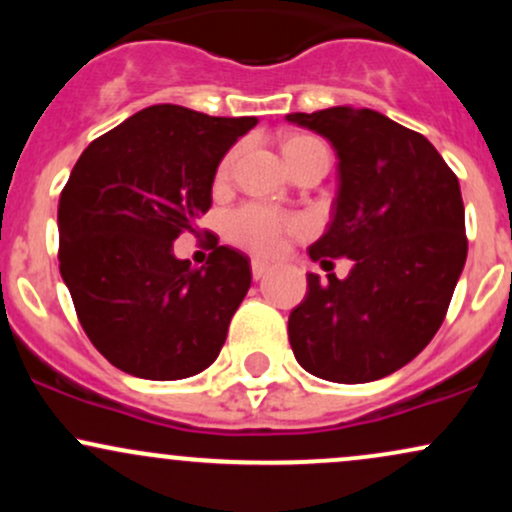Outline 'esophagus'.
Instances as JSON below:
<instances>
[{"instance_id": "1", "label": "esophagus", "mask_w": 512, "mask_h": 512, "mask_svg": "<svg viewBox=\"0 0 512 512\" xmlns=\"http://www.w3.org/2000/svg\"><path fill=\"white\" fill-rule=\"evenodd\" d=\"M269 274V264L260 260H252V279H262V276Z\"/></svg>"}]
</instances>
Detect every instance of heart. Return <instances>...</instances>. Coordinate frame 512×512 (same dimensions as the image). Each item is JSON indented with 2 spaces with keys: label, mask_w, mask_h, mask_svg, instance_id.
Masks as SVG:
<instances>
[{
  "label": "heart",
  "mask_w": 512,
  "mask_h": 512,
  "mask_svg": "<svg viewBox=\"0 0 512 512\" xmlns=\"http://www.w3.org/2000/svg\"><path fill=\"white\" fill-rule=\"evenodd\" d=\"M327 151V144L322 139L310 137V134H296L284 142V156L286 161L296 158L303 151ZM233 161H236V151H231L221 161L219 170H216V180L226 182L231 175ZM305 231V219L298 214H289V211H281L260 202H245L240 207L231 209L223 216V236L228 238V243L238 245V248L255 252L260 257H272L276 252L284 250L286 240L291 236Z\"/></svg>",
  "instance_id": "b5f03b06"
}]
</instances>
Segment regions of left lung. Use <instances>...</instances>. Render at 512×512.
<instances>
[{"instance_id":"1","label":"left lung","mask_w":512,"mask_h":512,"mask_svg":"<svg viewBox=\"0 0 512 512\" xmlns=\"http://www.w3.org/2000/svg\"><path fill=\"white\" fill-rule=\"evenodd\" d=\"M327 137L339 190L325 236L308 248L322 267L354 262L346 279L308 274L289 342L308 373L370 383L426 349L467 260L460 182L424 134L361 108L286 115Z\"/></svg>"}]
</instances>
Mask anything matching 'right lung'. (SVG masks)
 I'll return each instance as SVG.
<instances>
[{
    "label": "right lung",
    "mask_w": 512,
    "mask_h": 512,
    "mask_svg": "<svg viewBox=\"0 0 512 512\" xmlns=\"http://www.w3.org/2000/svg\"><path fill=\"white\" fill-rule=\"evenodd\" d=\"M255 125L151 105L76 161L57 207V257L86 337L115 368L182 380L219 356L252 284L250 260L216 243L192 269L173 240L195 231L223 154Z\"/></svg>",
    "instance_id": "add662e5"
}]
</instances>
